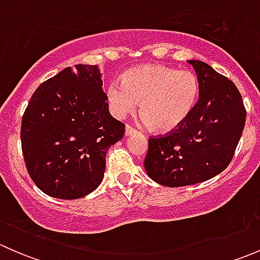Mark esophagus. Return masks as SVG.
I'll use <instances>...</instances> for the list:
<instances>
[{
	"mask_svg": "<svg viewBox=\"0 0 260 260\" xmlns=\"http://www.w3.org/2000/svg\"><path fill=\"white\" fill-rule=\"evenodd\" d=\"M136 133H137V129H136V128H133L132 125H129V124L125 125V136L136 135Z\"/></svg>",
	"mask_w": 260,
	"mask_h": 260,
	"instance_id": "esophagus-1",
	"label": "esophagus"
}]
</instances>
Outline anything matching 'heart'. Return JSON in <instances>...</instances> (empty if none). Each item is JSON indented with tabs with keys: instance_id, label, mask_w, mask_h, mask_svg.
<instances>
[{
	"instance_id": "obj_1",
	"label": "heart",
	"mask_w": 260,
	"mask_h": 260,
	"mask_svg": "<svg viewBox=\"0 0 260 260\" xmlns=\"http://www.w3.org/2000/svg\"><path fill=\"white\" fill-rule=\"evenodd\" d=\"M199 90V80L193 73L146 64L125 72L123 83L112 81L107 89V99L112 113L118 118L135 112L141 100L143 122L159 132H171L192 113Z\"/></svg>"
}]
</instances>
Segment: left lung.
Masks as SVG:
<instances>
[{
    "label": "left lung",
    "mask_w": 260,
    "mask_h": 260,
    "mask_svg": "<svg viewBox=\"0 0 260 260\" xmlns=\"http://www.w3.org/2000/svg\"><path fill=\"white\" fill-rule=\"evenodd\" d=\"M198 74L199 101L175 131L149 137L147 175L169 187L193 185L229 166L245 125L242 94L206 62L188 60Z\"/></svg>",
    "instance_id": "obj_1"
}]
</instances>
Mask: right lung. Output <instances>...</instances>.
<instances>
[{
    "instance_id": "add662e5",
    "label": "right lung",
    "mask_w": 260,
    "mask_h": 260,
    "mask_svg": "<svg viewBox=\"0 0 260 260\" xmlns=\"http://www.w3.org/2000/svg\"><path fill=\"white\" fill-rule=\"evenodd\" d=\"M96 65H75L39 85L21 123L31 180L51 198L74 200L101 185L109 147L124 124L108 111Z\"/></svg>"
}]
</instances>
